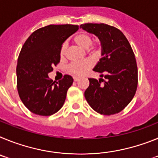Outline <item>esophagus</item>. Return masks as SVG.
Returning a JSON list of instances; mask_svg holds the SVG:
<instances>
[{
    "label": "esophagus",
    "instance_id": "34e87169",
    "mask_svg": "<svg viewBox=\"0 0 158 158\" xmlns=\"http://www.w3.org/2000/svg\"><path fill=\"white\" fill-rule=\"evenodd\" d=\"M78 80H79V77H73V81H77Z\"/></svg>",
    "mask_w": 158,
    "mask_h": 158
}]
</instances>
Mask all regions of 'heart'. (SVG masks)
Here are the masks:
<instances>
[{"instance_id":"obj_1","label":"heart","mask_w":158,"mask_h":158,"mask_svg":"<svg viewBox=\"0 0 158 158\" xmlns=\"http://www.w3.org/2000/svg\"><path fill=\"white\" fill-rule=\"evenodd\" d=\"M73 41L81 48L87 49L88 51H90L91 53H96L95 47H91L92 43H93L92 36L88 33H85V32L78 33L73 38ZM89 46L90 47L89 48ZM65 54H66V45L62 44L61 48H60V57H61V58H64V57L65 56ZM92 66H93V62L90 60H86V61H83V62H73V63L69 64L67 69L71 74L75 75V76H82Z\"/></svg>"}]
</instances>
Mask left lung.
<instances>
[{"label":"left lung","mask_w":158,"mask_h":158,"mask_svg":"<svg viewBox=\"0 0 158 158\" xmlns=\"http://www.w3.org/2000/svg\"><path fill=\"white\" fill-rule=\"evenodd\" d=\"M83 30L98 37L102 58L93 70L104 77L97 81L89 78L85 92L86 100L96 112L111 115L120 112L135 95L138 86V68L133 50L123 33L105 23H85Z\"/></svg>","instance_id":"left-lung-1"}]
</instances>
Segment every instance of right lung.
<instances>
[{
    "label": "right lung",
    "mask_w": 158,
    "mask_h": 158,
    "mask_svg": "<svg viewBox=\"0 0 158 158\" xmlns=\"http://www.w3.org/2000/svg\"><path fill=\"white\" fill-rule=\"evenodd\" d=\"M78 29L77 25H48L35 31L22 47L16 66L17 90L32 113L49 116L63 106L73 79L64 75L62 80L53 81L48 73L59 63L62 43Z\"/></svg>",
    "instance_id": "obj_1"
}]
</instances>
